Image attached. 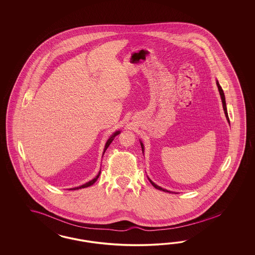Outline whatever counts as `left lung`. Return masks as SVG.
Wrapping results in <instances>:
<instances>
[{"instance_id":"8db88e82","label":"left lung","mask_w":255,"mask_h":255,"mask_svg":"<svg viewBox=\"0 0 255 255\" xmlns=\"http://www.w3.org/2000/svg\"><path fill=\"white\" fill-rule=\"evenodd\" d=\"M217 86H218V89H219V92H220V94H221V97H222V101H223V107H224V113H225V116H226V119H227V121H228V123H230L229 122V118H228V113H227V108H226V104H225V97H224V91H223V89H222V87L220 86L219 84V82L217 81ZM140 144H141V147H142V150L144 151V145L140 142ZM149 179V178H148ZM149 181H150V183L153 185L154 188L156 189H158V190H160V191H163V192H167V193H169L168 191H166V190H164V189H162L161 187H159L158 185H156L154 182H152L150 179H149Z\"/></svg>"}]
</instances>
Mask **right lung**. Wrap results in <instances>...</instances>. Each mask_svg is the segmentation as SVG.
Wrapping results in <instances>:
<instances>
[{
  "mask_svg": "<svg viewBox=\"0 0 255 255\" xmlns=\"http://www.w3.org/2000/svg\"><path fill=\"white\" fill-rule=\"evenodd\" d=\"M120 133V131H117L115 133H113L110 137H109V139L108 140V142H107V144H106V147H105V149H104V153H105V151L107 150V148H108V147H109V145L111 144V142L114 140V138H115V136L116 135H118ZM100 173L101 172H99V174L95 177V178H93V180H91V181H89V182H87L86 184H84V185L82 186H79V187H77V188H74V189H70V190H78V189H82V188H87V187H89V186H92L93 185V183L98 179V178H99V176H100Z\"/></svg>",
  "mask_w": 255,
  "mask_h": 255,
  "instance_id": "1",
  "label": "right lung"
}]
</instances>
